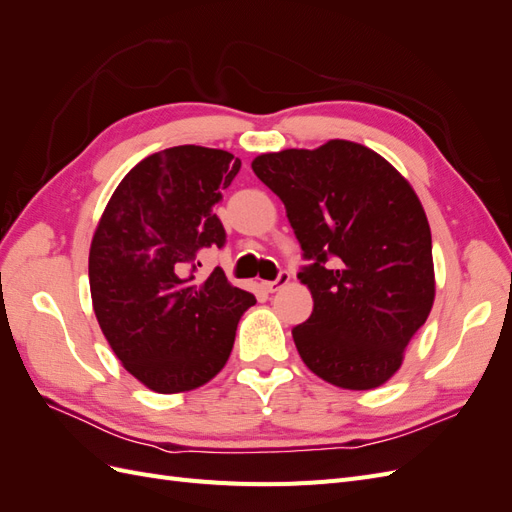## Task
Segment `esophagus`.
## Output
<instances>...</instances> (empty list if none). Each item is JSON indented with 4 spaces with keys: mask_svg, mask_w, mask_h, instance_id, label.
Segmentation results:
<instances>
[{
    "mask_svg": "<svg viewBox=\"0 0 512 512\" xmlns=\"http://www.w3.org/2000/svg\"><path fill=\"white\" fill-rule=\"evenodd\" d=\"M288 282H290V275H288L286 271H282L280 275H277V280H273V282H262V288H265L267 292H277L280 288H284Z\"/></svg>",
    "mask_w": 512,
    "mask_h": 512,
    "instance_id": "esophagus-1",
    "label": "esophagus"
}]
</instances>
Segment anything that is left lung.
<instances>
[{
	"mask_svg": "<svg viewBox=\"0 0 512 512\" xmlns=\"http://www.w3.org/2000/svg\"><path fill=\"white\" fill-rule=\"evenodd\" d=\"M252 168L280 196L314 312L292 329L303 363L329 384L371 391L404 363L433 299L431 230L412 185L352 141L260 153Z\"/></svg>",
	"mask_w": 512,
	"mask_h": 512,
	"instance_id": "obj_1",
	"label": "left lung"
}]
</instances>
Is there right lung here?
<instances>
[{
	"label": "right lung",
	"mask_w": 512,
	"mask_h": 512,
	"mask_svg": "<svg viewBox=\"0 0 512 512\" xmlns=\"http://www.w3.org/2000/svg\"><path fill=\"white\" fill-rule=\"evenodd\" d=\"M241 160L198 145L151 153L121 179L89 247L91 303L108 346L147 389H198L226 365L254 294L196 254L226 241L213 205Z\"/></svg>",
	"instance_id": "add662e5"
}]
</instances>
